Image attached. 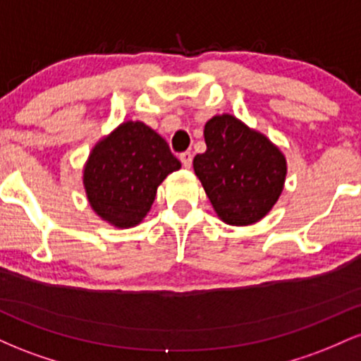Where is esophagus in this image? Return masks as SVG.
Listing matches in <instances>:
<instances>
[{
  "mask_svg": "<svg viewBox=\"0 0 361 361\" xmlns=\"http://www.w3.org/2000/svg\"><path fill=\"white\" fill-rule=\"evenodd\" d=\"M192 159H193V156H192V152H181L180 154V161H181V164H183V166L188 169L190 166H192Z\"/></svg>",
  "mask_w": 361,
  "mask_h": 361,
  "instance_id": "esophagus-1",
  "label": "esophagus"
}]
</instances>
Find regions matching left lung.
Instances as JSON below:
<instances>
[{
    "label": "left lung",
    "mask_w": 361,
    "mask_h": 361,
    "mask_svg": "<svg viewBox=\"0 0 361 361\" xmlns=\"http://www.w3.org/2000/svg\"><path fill=\"white\" fill-rule=\"evenodd\" d=\"M204 135L207 151L195 156L193 169L215 214L229 226L261 221L283 190V152L229 114L210 118Z\"/></svg>",
    "instance_id": "8db88e82"
}]
</instances>
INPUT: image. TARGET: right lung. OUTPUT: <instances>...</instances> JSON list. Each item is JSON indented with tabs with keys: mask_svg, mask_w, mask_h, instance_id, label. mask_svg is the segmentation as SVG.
Masks as SVG:
<instances>
[{
	"mask_svg": "<svg viewBox=\"0 0 361 361\" xmlns=\"http://www.w3.org/2000/svg\"><path fill=\"white\" fill-rule=\"evenodd\" d=\"M180 168L166 140L146 123L128 120L91 149L82 185L103 221L128 229L142 222L157 186Z\"/></svg>",
	"mask_w": 361,
	"mask_h": 361,
	"instance_id": "right-lung-1",
	"label": "right lung"
}]
</instances>
